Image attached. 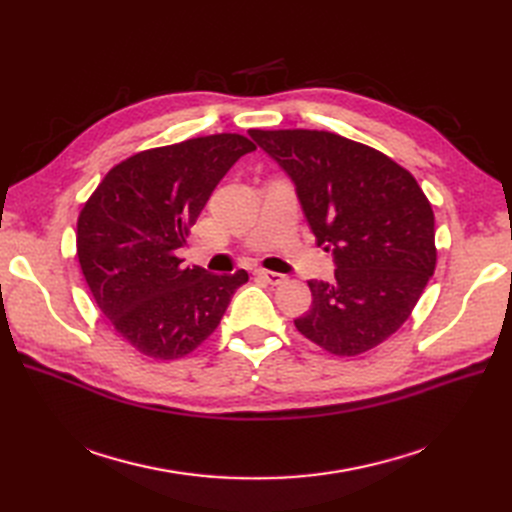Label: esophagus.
<instances>
[{
    "label": "esophagus",
    "mask_w": 512,
    "mask_h": 512,
    "mask_svg": "<svg viewBox=\"0 0 512 512\" xmlns=\"http://www.w3.org/2000/svg\"><path fill=\"white\" fill-rule=\"evenodd\" d=\"M254 275L258 277V280L267 282V284H271V286H280V284H284V282H286V275H282V273H275V271L258 269Z\"/></svg>",
    "instance_id": "1"
}]
</instances>
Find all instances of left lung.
Returning <instances> with one entry per match:
<instances>
[{
    "mask_svg": "<svg viewBox=\"0 0 512 512\" xmlns=\"http://www.w3.org/2000/svg\"><path fill=\"white\" fill-rule=\"evenodd\" d=\"M294 185L335 282L312 280V307L294 320L307 339L354 356L404 324L436 269L427 196L384 153L318 130H250Z\"/></svg>",
    "mask_w": 512,
    "mask_h": 512,
    "instance_id": "8db88e82",
    "label": "left lung"
}]
</instances>
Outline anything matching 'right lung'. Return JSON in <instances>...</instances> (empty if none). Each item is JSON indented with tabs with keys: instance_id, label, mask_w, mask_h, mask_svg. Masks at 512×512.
I'll return each instance as SVG.
<instances>
[{
	"instance_id": "add662e5",
	"label": "right lung",
	"mask_w": 512,
	"mask_h": 512,
	"mask_svg": "<svg viewBox=\"0 0 512 512\" xmlns=\"http://www.w3.org/2000/svg\"><path fill=\"white\" fill-rule=\"evenodd\" d=\"M239 134L141 151L108 170L76 224V252L100 312L138 352L173 361L218 329L241 269L185 267L177 250L215 185L252 153Z\"/></svg>"
}]
</instances>
